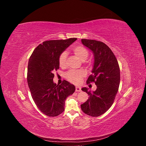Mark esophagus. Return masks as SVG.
I'll return each mask as SVG.
<instances>
[{
    "label": "esophagus",
    "mask_w": 146,
    "mask_h": 146,
    "mask_svg": "<svg viewBox=\"0 0 146 146\" xmlns=\"http://www.w3.org/2000/svg\"><path fill=\"white\" fill-rule=\"evenodd\" d=\"M82 90H81V88L79 87V86H76V91L77 92H80Z\"/></svg>",
    "instance_id": "esophagus-1"
}]
</instances>
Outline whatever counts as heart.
I'll use <instances>...</instances> for the list:
<instances>
[{"label": "heart", "mask_w": 146, "mask_h": 146, "mask_svg": "<svg viewBox=\"0 0 146 146\" xmlns=\"http://www.w3.org/2000/svg\"><path fill=\"white\" fill-rule=\"evenodd\" d=\"M73 52L82 61H85L87 59L89 52L86 48L81 46H78L73 48ZM67 52H63L60 55L58 58L59 64L61 67H64L66 64L67 59ZM86 75V72L84 70H70L65 74V77L70 82L74 84H78L82 81V79Z\"/></svg>", "instance_id": "b5f03b06"}]
</instances>
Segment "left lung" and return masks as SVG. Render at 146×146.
<instances>
[{"label": "left lung", "instance_id": "1", "mask_svg": "<svg viewBox=\"0 0 146 146\" xmlns=\"http://www.w3.org/2000/svg\"><path fill=\"white\" fill-rule=\"evenodd\" d=\"M82 42L94 55L92 75L88 77L87 83L94 82L97 89L91 92L86 87L82 88L89 98L81 105V108L88 115L97 117L113 105L120 84V69L115 55L105 43L86 39H82Z\"/></svg>", "mask_w": 146, "mask_h": 146}]
</instances>
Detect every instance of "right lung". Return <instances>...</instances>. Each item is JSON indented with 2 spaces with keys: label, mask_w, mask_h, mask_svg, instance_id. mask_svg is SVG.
I'll return each mask as SVG.
<instances>
[{
  "label": "right lung",
  "mask_w": 146,
  "mask_h": 146,
  "mask_svg": "<svg viewBox=\"0 0 146 146\" xmlns=\"http://www.w3.org/2000/svg\"><path fill=\"white\" fill-rule=\"evenodd\" d=\"M77 38L50 40L40 44L33 52L28 64L27 82L32 98L40 111L48 116H58L64 110L65 100L76 88L64 80L54 82V72L58 69L60 55Z\"/></svg>",
  "instance_id": "add662e5"
}]
</instances>
